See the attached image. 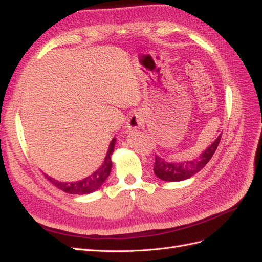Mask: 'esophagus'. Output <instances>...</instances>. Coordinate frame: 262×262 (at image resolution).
<instances>
[{
    "label": "esophagus",
    "instance_id": "obj_1",
    "mask_svg": "<svg viewBox=\"0 0 262 262\" xmlns=\"http://www.w3.org/2000/svg\"><path fill=\"white\" fill-rule=\"evenodd\" d=\"M144 125V118L139 113H134L127 120V128L129 130L139 129Z\"/></svg>",
    "mask_w": 262,
    "mask_h": 262
}]
</instances>
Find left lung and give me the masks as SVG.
<instances>
[{"label": "left lung", "instance_id": "1", "mask_svg": "<svg viewBox=\"0 0 262 262\" xmlns=\"http://www.w3.org/2000/svg\"><path fill=\"white\" fill-rule=\"evenodd\" d=\"M220 138L221 134L204 152H201L198 157L192 160H187V162L169 163L156 155L154 172L159 179L165 180V182H182V180L192 177L209 162L220 143Z\"/></svg>", "mask_w": 262, "mask_h": 262}]
</instances>
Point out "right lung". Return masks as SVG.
<instances>
[{
    "mask_svg": "<svg viewBox=\"0 0 262 262\" xmlns=\"http://www.w3.org/2000/svg\"><path fill=\"white\" fill-rule=\"evenodd\" d=\"M115 144L116 138H113L102 166H100L96 171H94L91 176L79 180V182L63 183L58 182V180L52 177H49L48 175H45V173L44 176L48 178V180H50L53 185L57 187L58 189H61L67 193H73V195H86V193L95 191L104 184L107 177L110 176L112 170V154L114 151V146H115Z\"/></svg>",
    "mask_w": 262,
    "mask_h": 262,
    "instance_id": "add662e5",
    "label": "right lung"
}]
</instances>
